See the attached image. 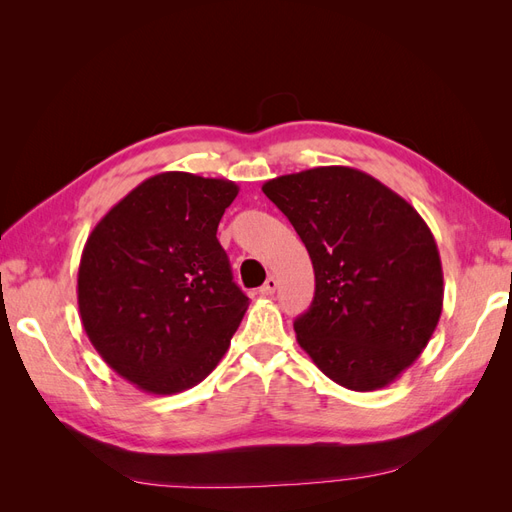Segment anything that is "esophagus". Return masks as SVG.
I'll return each instance as SVG.
<instances>
[{"instance_id": "obj_1", "label": "esophagus", "mask_w": 512, "mask_h": 512, "mask_svg": "<svg viewBox=\"0 0 512 512\" xmlns=\"http://www.w3.org/2000/svg\"><path fill=\"white\" fill-rule=\"evenodd\" d=\"M275 288H277V280H275L273 275H269V277H267V282L262 284V288H260L258 292L262 294V297H271V294L275 292Z\"/></svg>"}]
</instances>
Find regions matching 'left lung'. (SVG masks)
<instances>
[{
    "label": "left lung",
    "mask_w": 512,
    "mask_h": 512,
    "mask_svg": "<svg viewBox=\"0 0 512 512\" xmlns=\"http://www.w3.org/2000/svg\"><path fill=\"white\" fill-rule=\"evenodd\" d=\"M305 243L316 294L294 320L299 346L350 391L389 386L425 350L444 299L429 226L408 200L350 166L262 185Z\"/></svg>",
    "instance_id": "obj_1"
}]
</instances>
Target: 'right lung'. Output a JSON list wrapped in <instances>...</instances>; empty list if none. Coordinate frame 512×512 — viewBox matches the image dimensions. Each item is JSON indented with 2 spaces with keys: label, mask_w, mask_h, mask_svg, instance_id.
<instances>
[{
  "label": "right lung",
  "mask_w": 512,
  "mask_h": 512,
  "mask_svg": "<svg viewBox=\"0 0 512 512\" xmlns=\"http://www.w3.org/2000/svg\"><path fill=\"white\" fill-rule=\"evenodd\" d=\"M237 194L228 179L168 170L136 185L87 237L76 284L83 329L145 393L203 382L250 305L215 237Z\"/></svg>",
  "instance_id": "right-lung-1"
}]
</instances>
